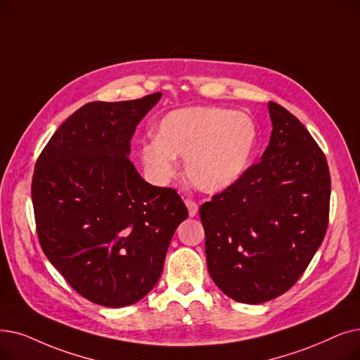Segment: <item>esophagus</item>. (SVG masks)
Masks as SVG:
<instances>
[{
    "instance_id": "esophagus-1",
    "label": "esophagus",
    "mask_w": 360,
    "mask_h": 360,
    "mask_svg": "<svg viewBox=\"0 0 360 360\" xmlns=\"http://www.w3.org/2000/svg\"><path fill=\"white\" fill-rule=\"evenodd\" d=\"M185 205H186V207H188L190 216L194 217V216L197 214V212H198V205H197V202L193 201V200H190V198H186V200H185Z\"/></svg>"
}]
</instances>
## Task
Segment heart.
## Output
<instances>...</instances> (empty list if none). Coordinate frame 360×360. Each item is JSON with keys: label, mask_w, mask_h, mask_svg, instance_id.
Instances as JSON below:
<instances>
[{"label": "heart", "mask_w": 360, "mask_h": 360, "mask_svg": "<svg viewBox=\"0 0 360 360\" xmlns=\"http://www.w3.org/2000/svg\"><path fill=\"white\" fill-rule=\"evenodd\" d=\"M259 144L255 119L222 107L172 110L158 124V138L141 144V160L155 182H167L185 159L195 188L216 194L236 185L252 165Z\"/></svg>", "instance_id": "b5f03b06"}]
</instances>
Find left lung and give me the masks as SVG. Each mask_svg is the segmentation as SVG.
<instances>
[{"label":"left lung","mask_w":360,"mask_h":360,"mask_svg":"<svg viewBox=\"0 0 360 360\" xmlns=\"http://www.w3.org/2000/svg\"><path fill=\"white\" fill-rule=\"evenodd\" d=\"M268 107L272 134L262 160L200 207L213 283L247 304L272 300L297 283L330 214L325 154L287 108Z\"/></svg>","instance_id":"obj_1"}]
</instances>
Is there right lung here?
Instances as JSON below:
<instances>
[{
  "label": "right lung",
  "instance_id": "obj_1",
  "mask_svg": "<svg viewBox=\"0 0 360 360\" xmlns=\"http://www.w3.org/2000/svg\"><path fill=\"white\" fill-rule=\"evenodd\" d=\"M160 97L82 105L35 165L42 252L76 292L105 307L134 304L153 290L188 216L175 190L146 182L129 160L138 123Z\"/></svg>",
  "mask_w": 360,
  "mask_h": 360
}]
</instances>
